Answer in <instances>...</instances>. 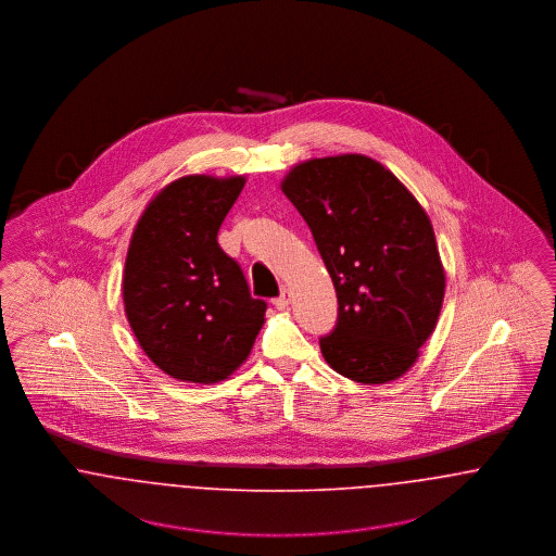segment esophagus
I'll return each instance as SVG.
<instances>
[{
	"label": "esophagus",
	"instance_id": "esophagus-1",
	"mask_svg": "<svg viewBox=\"0 0 556 556\" xmlns=\"http://www.w3.org/2000/svg\"><path fill=\"white\" fill-rule=\"evenodd\" d=\"M273 304H275V308H279V311H286V308L290 306V291H281V295H279V298H275V300H273Z\"/></svg>",
	"mask_w": 556,
	"mask_h": 556
}]
</instances>
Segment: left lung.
Returning <instances> with one entry per match:
<instances>
[{"label":"left lung","instance_id":"8db88e82","mask_svg":"<svg viewBox=\"0 0 556 556\" xmlns=\"http://www.w3.org/2000/svg\"><path fill=\"white\" fill-rule=\"evenodd\" d=\"M281 189L311 227L338 293V323L318 340L323 358L358 383L402 377L433 333L446 290L421 204L363 154L300 162Z\"/></svg>","mask_w":556,"mask_h":556}]
</instances>
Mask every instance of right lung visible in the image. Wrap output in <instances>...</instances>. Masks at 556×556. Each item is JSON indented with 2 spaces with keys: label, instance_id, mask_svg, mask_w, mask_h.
<instances>
[{
  "label": "right lung",
  "instance_id": "add662e5",
  "mask_svg": "<svg viewBox=\"0 0 556 556\" xmlns=\"http://www.w3.org/2000/svg\"><path fill=\"white\" fill-rule=\"evenodd\" d=\"M245 177L187 175L160 189L135 225L123 300L132 333L173 379L216 383L248 358L265 323L218 229Z\"/></svg>",
  "mask_w": 556,
  "mask_h": 556
}]
</instances>
